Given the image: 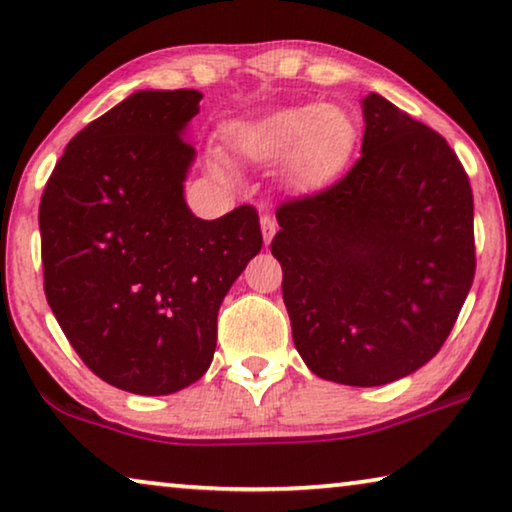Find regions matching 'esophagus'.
Segmentation results:
<instances>
[{"label":"esophagus","mask_w":512,"mask_h":512,"mask_svg":"<svg viewBox=\"0 0 512 512\" xmlns=\"http://www.w3.org/2000/svg\"><path fill=\"white\" fill-rule=\"evenodd\" d=\"M261 228H263L265 244H270L272 238H274V233H277V221H274L270 214H263V217H261Z\"/></svg>","instance_id":"1"}]
</instances>
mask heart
Here are the masks:
<instances>
[{"instance_id": "obj_1", "label": "heart", "mask_w": 512, "mask_h": 512, "mask_svg": "<svg viewBox=\"0 0 512 512\" xmlns=\"http://www.w3.org/2000/svg\"><path fill=\"white\" fill-rule=\"evenodd\" d=\"M355 140L351 115L335 106L284 108L226 129L228 147L244 161H281V180L298 194L330 187L351 159Z\"/></svg>"}]
</instances>
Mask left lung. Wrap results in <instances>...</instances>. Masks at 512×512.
Returning <instances> with one entry per match:
<instances>
[{
  "mask_svg": "<svg viewBox=\"0 0 512 512\" xmlns=\"http://www.w3.org/2000/svg\"><path fill=\"white\" fill-rule=\"evenodd\" d=\"M342 180L277 207L270 244L305 365L358 388L439 353L476 274L469 175L441 133L379 94Z\"/></svg>",
  "mask_w": 512,
  "mask_h": 512,
  "instance_id": "obj_1",
  "label": "left lung"
}]
</instances>
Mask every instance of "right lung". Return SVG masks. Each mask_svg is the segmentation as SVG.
<instances>
[{
  "instance_id": "obj_1",
  "label": "right lung",
  "mask_w": 512,
  "mask_h": 512,
  "mask_svg": "<svg viewBox=\"0 0 512 512\" xmlns=\"http://www.w3.org/2000/svg\"><path fill=\"white\" fill-rule=\"evenodd\" d=\"M196 90L136 92L71 138L39 205L43 291L80 360L115 388L170 395L207 372L228 288L263 247L258 212L191 214Z\"/></svg>"
}]
</instances>
